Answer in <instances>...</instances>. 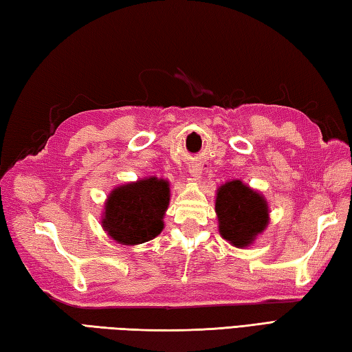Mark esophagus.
Wrapping results in <instances>:
<instances>
[{"label":"esophagus","mask_w":352,"mask_h":352,"mask_svg":"<svg viewBox=\"0 0 352 352\" xmlns=\"http://www.w3.org/2000/svg\"><path fill=\"white\" fill-rule=\"evenodd\" d=\"M189 174L194 177V178H199L201 177V168H198V166H190L189 168Z\"/></svg>","instance_id":"34e87169"}]
</instances>
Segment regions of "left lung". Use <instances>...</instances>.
<instances>
[{"mask_svg":"<svg viewBox=\"0 0 352 352\" xmlns=\"http://www.w3.org/2000/svg\"><path fill=\"white\" fill-rule=\"evenodd\" d=\"M215 212L221 236L239 249L249 247L270 219L265 198L241 180L227 182L218 189Z\"/></svg>","mask_w":352,"mask_h":352,"instance_id":"1","label":"left lung"}]
</instances>
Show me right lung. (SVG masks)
I'll return each instance as SVG.
<instances>
[{
  "instance_id": "right-lung-1",
  "label": "right lung",
  "mask_w": 352,
  "mask_h": 352,
  "mask_svg": "<svg viewBox=\"0 0 352 352\" xmlns=\"http://www.w3.org/2000/svg\"><path fill=\"white\" fill-rule=\"evenodd\" d=\"M169 198V183L163 178L149 177L119 186L107 199L102 227L119 244L146 243L163 230Z\"/></svg>"
}]
</instances>
